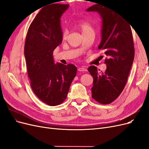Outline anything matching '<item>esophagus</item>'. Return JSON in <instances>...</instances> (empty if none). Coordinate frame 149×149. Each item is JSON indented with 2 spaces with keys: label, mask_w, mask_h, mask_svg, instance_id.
I'll return each mask as SVG.
<instances>
[{
  "label": "esophagus",
  "mask_w": 149,
  "mask_h": 149,
  "mask_svg": "<svg viewBox=\"0 0 149 149\" xmlns=\"http://www.w3.org/2000/svg\"><path fill=\"white\" fill-rule=\"evenodd\" d=\"M78 70L79 71H83V72H84V71H87L86 68H84V67L78 68Z\"/></svg>",
  "instance_id": "1"
}]
</instances>
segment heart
Segmentation results:
<instances>
[{
    "label": "heart",
    "instance_id": "b5f03b06",
    "mask_svg": "<svg viewBox=\"0 0 149 149\" xmlns=\"http://www.w3.org/2000/svg\"><path fill=\"white\" fill-rule=\"evenodd\" d=\"M78 28L80 29V30L81 31L82 33H87L89 31L93 30V27L92 25L90 24L89 22H86V21L80 22L78 25ZM67 35H68L67 31L64 30L63 31L62 38L63 39H66L67 37Z\"/></svg>",
    "mask_w": 149,
    "mask_h": 149
}]
</instances>
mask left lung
<instances>
[{"label": "left lung", "instance_id": "obj_1", "mask_svg": "<svg viewBox=\"0 0 149 149\" xmlns=\"http://www.w3.org/2000/svg\"><path fill=\"white\" fill-rule=\"evenodd\" d=\"M86 11L97 12L101 17V41L98 49L107 56L105 72L100 73L94 66L88 69L93 77L92 97L107 104L120 95L127 83L135 54L132 30L130 25L109 5L95 4Z\"/></svg>", "mask_w": 149, "mask_h": 149}]
</instances>
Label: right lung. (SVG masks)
Here are the masks:
<instances>
[{"label": "right lung", "instance_id": "right-lung-1", "mask_svg": "<svg viewBox=\"0 0 149 149\" xmlns=\"http://www.w3.org/2000/svg\"><path fill=\"white\" fill-rule=\"evenodd\" d=\"M68 4L52 3L43 7L31 22L26 36L24 54L33 91L50 106L64 101L77 68L55 64L53 52L62 43L60 19Z\"/></svg>", "mask_w": 149, "mask_h": 149}]
</instances>
